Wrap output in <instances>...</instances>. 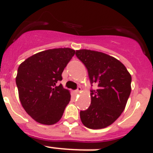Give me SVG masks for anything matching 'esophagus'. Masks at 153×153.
I'll return each instance as SVG.
<instances>
[{
	"label": "esophagus",
	"mask_w": 153,
	"mask_h": 153,
	"mask_svg": "<svg viewBox=\"0 0 153 153\" xmlns=\"http://www.w3.org/2000/svg\"><path fill=\"white\" fill-rule=\"evenodd\" d=\"M80 91H81V88H80L79 86H78L77 88H76V90L75 91V92H76V93H79V92Z\"/></svg>",
	"instance_id": "obj_1"
}]
</instances>
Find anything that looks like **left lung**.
Returning <instances> with one entry per match:
<instances>
[{
  "label": "left lung",
  "mask_w": 153,
  "mask_h": 153,
  "mask_svg": "<svg viewBox=\"0 0 153 153\" xmlns=\"http://www.w3.org/2000/svg\"><path fill=\"white\" fill-rule=\"evenodd\" d=\"M76 55L88 69L91 102L88 109L79 112L83 124L91 129H102L111 125L124 110L131 94V76L123 63L98 51L82 49Z\"/></svg>",
  "instance_id": "1"
}]
</instances>
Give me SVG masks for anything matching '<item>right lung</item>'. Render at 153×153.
Listing matches in <instances>:
<instances>
[{
	"mask_svg": "<svg viewBox=\"0 0 153 153\" xmlns=\"http://www.w3.org/2000/svg\"><path fill=\"white\" fill-rule=\"evenodd\" d=\"M74 54L68 48L49 49L32 55L19 66L16 81L20 102L36 122L52 125L62 117L70 94L58 83Z\"/></svg>",
	"mask_w": 153,
	"mask_h": 153,
	"instance_id": "add662e5",
	"label": "right lung"
}]
</instances>
